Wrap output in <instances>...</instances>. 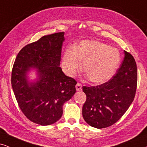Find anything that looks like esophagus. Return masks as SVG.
I'll list each match as a JSON object with an SVG mask.
<instances>
[{
	"mask_svg": "<svg viewBox=\"0 0 147 147\" xmlns=\"http://www.w3.org/2000/svg\"><path fill=\"white\" fill-rule=\"evenodd\" d=\"M76 90H77V91L82 90V85L80 83H77V85H76Z\"/></svg>",
	"mask_w": 147,
	"mask_h": 147,
	"instance_id": "1",
	"label": "esophagus"
}]
</instances>
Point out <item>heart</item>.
Wrapping results in <instances>:
<instances>
[{
    "label": "heart",
    "mask_w": 147,
    "mask_h": 147,
    "mask_svg": "<svg viewBox=\"0 0 147 147\" xmlns=\"http://www.w3.org/2000/svg\"><path fill=\"white\" fill-rule=\"evenodd\" d=\"M121 60L116 48L97 40H83L75 47L65 50L62 67L68 76H74L83 62V71L89 81L102 83L112 77Z\"/></svg>",
    "instance_id": "1"
}]
</instances>
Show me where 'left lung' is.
<instances>
[{
    "mask_svg": "<svg viewBox=\"0 0 147 147\" xmlns=\"http://www.w3.org/2000/svg\"><path fill=\"white\" fill-rule=\"evenodd\" d=\"M125 57L115 75L107 82L83 87L86 101L82 114L87 123L101 129L113 125L124 115L134 99L137 87V66L132 55Z\"/></svg>",
    "mask_w": 147,
    "mask_h": 147,
    "instance_id": "1",
    "label": "left lung"
}]
</instances>
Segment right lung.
Wrapping results in <instances>:
<instances>
[{"instance_id":"obj_1","label":"right lung","mask_w":147,"mask_h":147,"mask_svg":"<svg viewBox=\"0 0 147 147\" xmlns=\"http://www.w3.org/2000/svg\"><path fill=\"white\" fill-rule=\"evenodd\" d=\"M64 32L41 37L20 50L13 66L11 85L18 105L26 117L41 125L62 117V106L76 92L77 81L60 67ZM36 68L39 79L30 83L27 72Z\"/></svg>"}]
</instances>
